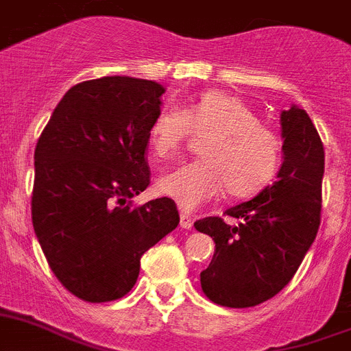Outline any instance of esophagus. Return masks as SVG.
<instances>
[{"instance_id": "obj_1", "label": "esophagus", "mask_w": 351, "mask_h": 351, "mask_svg": "<svg viewBox=\"0 0 351 351\" xmlns=\"http://www.w3.org/2000/svg\"><path fill=\"white\" fill-rule=\"evenodd\" d=\"M191 226H193V220H191L190 215H186V213H181V227H182V229H191Z\"/></svg>"}]
</instances>
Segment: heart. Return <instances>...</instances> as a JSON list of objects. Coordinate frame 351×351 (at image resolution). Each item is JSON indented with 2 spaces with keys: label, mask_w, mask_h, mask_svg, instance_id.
Returning a JSON list of instances; mask_svg holds the SVG:
<instances>
[{
  "label": "heart",
  "mask_w": 351,
  "mask_h": 351,
  "mask_svg": "<svg viewBox=\"0 0 351 351\" xmlns=\"http://www.w3.org/2000/svg\"><path fill=\"white\" fill-rule=\"evenodd\" d=\"M191 133L206 136L202 160L182 165L158 179L161 195L184 211H195L223 191L232 199H252L274 181L282 143L239 97L209 90L188 108H165L149 128V145L161 161L176 160Z\"/></svg>",
  "instance_id": "b5f03b06"
}]
</instances>
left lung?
Here are the masks:
<instances>
[{
	"label": "left lung",
	"mask_w": 351,
	"mask_h": 351,
	"mask_svg": "<svg viewBox=\"0 0 351 351\" xmlns=\"http://www.w3.org/2000/svg\"><path fill=\"white\" fill-rule=\"evenodd\" d=\"M284 161L277 181L256 199L220 217L195 221L215 239V256L200 274L209 300L223 307H254L282 291L318 234L325 149L305 110L280 113Z\"/></svg>",
	"instance_id": "1"
}]
</instances>
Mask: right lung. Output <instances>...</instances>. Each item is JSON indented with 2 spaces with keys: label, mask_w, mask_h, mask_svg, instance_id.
Here are the masks:
<instances>
[{
  "label": "right lung",
  "mask_w": 351,
  "mask_h": 351,
  "mask_svg": "<svg viewBox=\"0 0 351 351\" xmlns=\"http://www.w3.org/2000/svg\"><path fill=\"white\" fill-rule=\"evenodd\" d=\"M163 94L136 77L77 83L35 147L33 229L55 277L85 302L128 295L143 254L179 223L169 197L131 202L151 182L149 128Z\"/></svg>",
  "instance_id": "right-lung-1"
}]
</instances>
